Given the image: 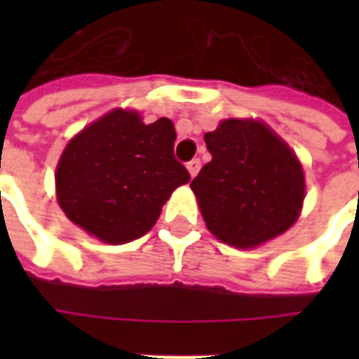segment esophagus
<instances>
[{
  "label": "esophagus",
  "mask_w": 359,
  "mask_h": 359,
  "mask_svg": "<svg viewBox=\"0 0 359 359\" xmlns=\"http://www.w3.org/2000/svg\"><path fill=\"white\" fill-rule=\"evenodd\" d=\"M200 167H202V161H200V159H192V161H188L187 169L188 172H190V177H196L198 171H200Z\"/></svg>",
  "instance_id": "1"
}]
</instances>
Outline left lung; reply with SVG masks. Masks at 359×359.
<instances>
[{
    "label": "left lung",
    "instance_id": "left-lung-1",
    "mask_svg": "<svg viewBox=\"0 0 359 359\" xmlns=\"http://www.w3.org/2000/svg\"><path fill=\"white\" fill-rule=\"evenodd\" d=\"M203 140L211 161L190 188L219 241L256 248L296 223L306 192L304 171L269 126L252 118H226Z\"/></svg>",
    "mask_w": 359,
    "mask_h": 359
}]
</instances>
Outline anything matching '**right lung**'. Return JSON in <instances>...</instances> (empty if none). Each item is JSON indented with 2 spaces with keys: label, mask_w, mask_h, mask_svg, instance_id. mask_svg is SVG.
I'll return each mask as SVG.
<instances>
[{
  "label": "right lung",
  "mask_w": 359,
  "mask_h": 359,
  "mask_svg": "<svg viewBox=\"0 0 359 359\" xmlns=\"http://www.w3.org/2000/svg\"><path fill=\"white\" fill-rule=\"evenodd\" d=\"M169 118L142 123L115 109L67 144L55 171L61 210L74 225L107 244L136 241L156 225L175 188L190 180L175 159Z\"/></svg>",
  "instance_id": "add662e5"
}]
</instances>
